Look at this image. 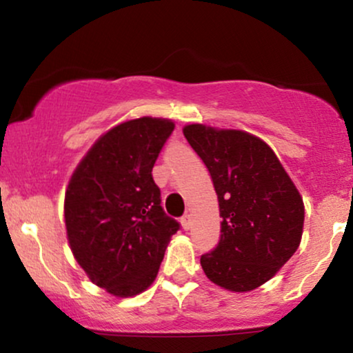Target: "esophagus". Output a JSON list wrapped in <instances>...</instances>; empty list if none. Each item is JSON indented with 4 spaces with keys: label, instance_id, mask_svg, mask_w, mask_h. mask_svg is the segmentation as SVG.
Returning a JSON list of instances; mask_svg holds the SVG:
<instances>
[{
    "label": "esophagus",
    "instance_id": "esophagus-1",
    "mask_svg": "<svg viewBox=\"0 0 353 353\" xmlns=\"http://www.w3.org/2000/svg\"><path fill=\"white\" fill-rule=\"evenodd\" d=\"M181 225H182V228L184 230H190L192 228V218H190V215H185L181 218Z\"/></svg>",
    "mask_w": 353,
    "mask_h": 353
}]
</instances>
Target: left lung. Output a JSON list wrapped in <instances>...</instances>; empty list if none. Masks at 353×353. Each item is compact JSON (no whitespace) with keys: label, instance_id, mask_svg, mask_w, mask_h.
I'll list each match as a JSON object with an SVG mask.
<instances>
[{"label":"left lung","instance_id":"1","mask_svg":"<svg viewBox=\"0 0 353 353\" xmlns=\"http://www.w3.org/2000/svg\"><path fill=\"white\" fill-rule=\"evenodd\" d=\"M182 132L207 166L220 205V241L200 257L205 275L230 292L261 287L300 246V192L261 138L202 123Z\"/></svg>","mask_w":353,"mask_h":353}]
</instances>
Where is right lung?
<instances>
[{"label": "right lung", "instance_id": "1", "mask_svg": "<svg viewBox=\"0 0 353 353\" xmlns=\"http://www.w3.org/2000/svg\"><path fill=\"white\" fill-rule=\"evenodd\" d=\"M174 130L168 119L141 117L110 128L92 145L65 194V225L77 262L114 296L153 283L179 223L161 207L153 166Z\"/></svg>", "mask_w": 353, "mask_h": 353}]
</instances>
